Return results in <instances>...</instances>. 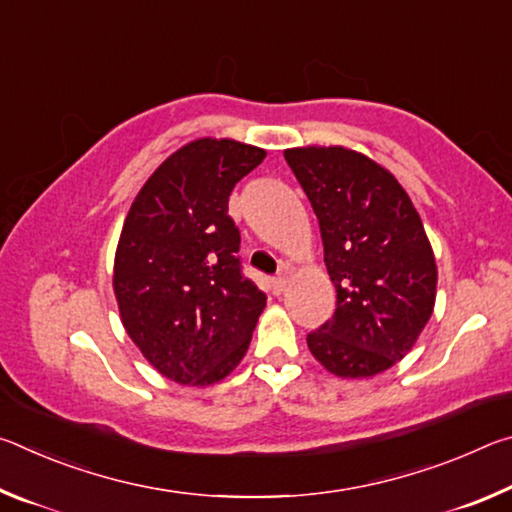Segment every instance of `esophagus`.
Listing matches in <instances>:
<instances>
[{
	"label": "esophagus",
	"mask_w": 512,
	"mask_h": 512,
	"mask_svg": "<svg viewBox=\"0 0 512 512\" xmlns=\"http://www.w3.org/2000/svg\"><path fill=\"white\" fill-rule=\"evenodd\" d=\"M287 284H289L287 277H275V280H273V291L275 293H284V289H287Z\"/></svg>",
	"instance_id": "1"
}]
</instances>
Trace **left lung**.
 <instances>
[{"mask_svg": "<svg viewBox=\"0 0 512 512\" xmlns=\"http://www.w3.org/2000/svg\"><path fill=\"white\" fill-rule=\"evenodd\" d=\"M318 216L336 311L307 336L327 372L366 379L395 366L436 305L438 266L409 194L391 171L348 146L284 151Z\"/></svg>", "mask_w": 512, "mask_h": 512, "instance_id": "left-lung-1", "label": "left lung"}]
</instances>
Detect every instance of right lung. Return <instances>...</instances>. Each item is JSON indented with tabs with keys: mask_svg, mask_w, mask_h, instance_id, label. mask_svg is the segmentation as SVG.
<instances>
[{
	"mask_svg": "<svg viewBox=\"0 0 512 512\" xmlns=\"http://www.w3.org/2000/svg\"><path fill=\"white\" fill-rule=\"evenodd\" d=\"M266 151L198 137L151 173L121 228L112 289L126 334L144 359L183 386L235 370L266 296L241 275L228 198Z\"/></svg>",
	"mask_w": 512,
	"mask_h": 512,
	"instance_id": "obj_1",
	"label": "right lung"
}]
</instances>
